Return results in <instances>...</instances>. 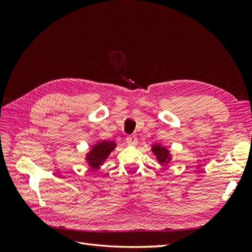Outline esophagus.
<instances>
[{"mask_svg":"<svg viewBox=\"0 0 252 252\" xmlns=\"http://www.w3.org/2000/svg\"><path fill=\"white\" fill-rule=\"evenodd\" d=\"M126 142L128 145H135L138 143V138L135 135H128L126 136Z\"/></svg>","mask_w":252,"mask_h":252,"instance_id":"esophagus-1","label":"esophagus"}]
</instances>
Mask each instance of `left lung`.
<instances>
[{"label":"left lung","mask_w":252,"mask_h":252,"mask_svg":"<svg viewBox=\"0 0 252 252\" xmlns=\"http://www.w3.org/2000/svg\"><path fill=\"white\" fill-rule=\"evenodd\" d=\"M152 152H154L155 156L157 157L158 161L161 164H168L169 161L171 159L170 155H169V150L167 149L166 147L161 146V145L156 144L152 146Z\"/></svg>","instance_id":"left-lung-1"}]
</instances>
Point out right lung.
Instances as JSON below:
<instances>
[{
	"instance_id": "1",
	"label": "right lung",
	"mask_w": 252,
	"mask_h": 252,
	"mask_svg": "<svg viewBox=\"0 0 252 252\" xmlns=\"http://www.w3.org/2000/svg\"><path fill=\"white\" fill-rule=\"evenodd\" d=\"M117 144L112 141H103L98 142L93 146V149L87 154L86 159L89 166L93 167L94 169H96L100 167L101 164L104 163L106 158H108L110 152L116 148Z\"/></svg>"
}]
</instances>
